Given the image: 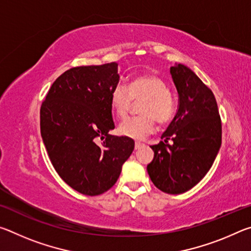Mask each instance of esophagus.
Segmentation results:
<instances>
[{
	"mask_svg": "<svg viewBox=\"0 0 251 251\" xmlns=\"http://www.w3.org/2000/svg\"><path fill=\"white\" fill-rule=\"evenodd\" d=\"M143 146L142 143H135V150H139Z\"/></svg>",
	"mask_w": 251,
	"mask_h": 251,
	"instance_id": "obj_1",
	"label": "esophagus"
}]
</instances>
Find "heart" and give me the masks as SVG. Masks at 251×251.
Listing matches in <instances>:
<instances>
[{
    "mask_svg": "<svg viewBox=\"0 0 251 251\" xmlns=\"http://www.w3.org/2000/svg\"><path fill=\"white\" fill-rule=\"evenodd\" d=\"M145 99L141 112L144 115L128 117L118 126V133L127 138L142 141L155 130V120L160 124L171 122L176 114L177 101L163 78L154 74L138 75L128 87L117 84L110 93V106L120 118L128 114L133 100Z\"/></svg>",
    "mask_w": 251,
    "mask_h": 251,
    "instance_id": "heart-1",
    "label": "heart"
}]
</instances>
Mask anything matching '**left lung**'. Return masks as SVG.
<instances>
[{
  "label": "left lung",
  "instance_id": "obj_1",
  "mask_svg": "<svg viewBox=\"0 0 251 251\" xmlns=\"http://www.w3.org/2000/svg\"><path fill=\"white\" fill-rule=\"evenodd\" d=\"M171 74L178 109L163 141L151 146L147 172L161 192L177 195L192 189L212 166L222 145V121L214 94L192 70L176 64Z\"/></svg>",
  "mask_w": 251,
  "mask_h": 251
}]
</instances>
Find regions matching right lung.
<instances>
[{
	"label": "right lung",
	"instance_id": "obj_1",
	"mask_svg": "<svg viewBox=\"0 0 251 251\" xmlns=\"http://www.w3.org/2000/svg\"><path fill=\"white\" fill-rule=\"evenodd\" d=\"M117 66L113 62L64 72L41 106V135L53 167L87 196L112 188L134 151L131 138L108 134L115 128L110 93L120 82Z\"/></svg>",
	"mask_w": 251,
	"mask_h": 251
}]
</instances>
